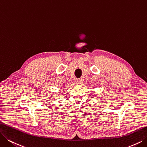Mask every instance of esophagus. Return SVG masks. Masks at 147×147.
<instances>
[{
  "instance_id": "obj_1",
  "label": "esophagus",
  "mask_w": 147,
  "mask_h": 147,
  "mask_svg": "<svg viewBox=\"0 0 147 147\" xmlns=\"http://www.w3.org/2000/svg\"><path fill=\"white\" fill-rule=\"evenodd\" d=\"M83 79H78L77 80V84H81L82 83H83Z\"/></svg>"
}]
</instances>
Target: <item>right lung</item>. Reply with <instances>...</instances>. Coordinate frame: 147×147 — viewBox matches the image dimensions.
<instances>
[{
	"instance_id": "obj_1",
	"label": "right lung",
	"mask_w": 147,
	"mask_h": 147,
	"mask_svg": "<svg viewBox=\"0 0 147 147\" xmlns=\"http://www.w3.org/2000/svg\"><path fill=\"white\" fill-rule=\"evenodd\" d=\"M63 89H64V88H63Z\"/></svg>"
}]
</instances>
